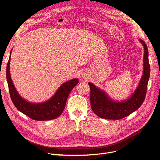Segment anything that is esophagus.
<instances>
[{
	"instance_id": "1",
	"label": "esophagus",
	"mask_w": 160,
	"mask_h": 160,
	"mask_svg": "<svg viewBox=\"0 0 160 160\" xmlns=\"http://www.w3.org/2000/svg\"><path fill=\"white\" fill-rule=\"evenodd\" d=\"M82 76H83V77H86V74H83Z\"/></svg>"
}]
</instances>
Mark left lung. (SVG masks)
<instances>
[{
    "mask_svg": "<svg viewBox=\"0 0 160 160\" xmlns=\"http://www.w3.org/2000/svg\"><path fill=\"white\" fill-rule=\"evenodd\" d=\"M144 47L143 74L139 85L131 97L122 102H115L110 99L104 91L97 88L93 83L89 82L90 87V102L93 112L100 118L118 120L136 111L145 98L148 82L150 77L148 51L145 42L139 40Z\"/></svg>",
    "mask_w": 160,
    "mask_h": 160,
    "instance_id": "1",
    "label": "left lung"
}]
</instances>
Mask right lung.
Wrapping results in <instances>:
<instances>
[{"label": "right lung", "instance_id": "add662e5", "mask_svg": "<svg viewBox=\"0 0 160 160\" xmlns=\"http://www.w3.org/2000/svg\"><path fill=\"white\" fill-rule=\"evenodd\" d=\"M10 56L6 67V78L10 97L16 108L30 118L36 121L52 120L60 116L64 110L70 92L79 82L78 79H72L63 83L55 95L45 102L39 104L29 102L18 94L14 87L10 73Z\"/></svg>", "mask_w": 160, "mask_h": 160}]
</instances>
